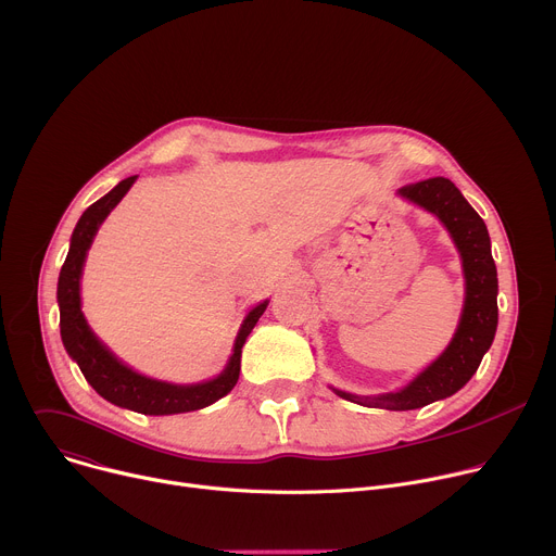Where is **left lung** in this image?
<instances>
[{
    "instance_id": "1",
    "label": "left lung",
    "mask_w": 556,
    "mask_h": 556,
    "mask_svg": "<svg viewBox=\"0 0 556 556\" xmlns=\"http://www.w3.org/2000/svg\"><path fill=\"white\" fill-rule=\"evenodd\" d=\"M400 197L434 214L450 231L463 260L465 305L447 349L402 391L357 397L333 389L342 400L384 410L424 408L460 391L478 371L497 329V270L484 220L465 201L456 185L443 176L406 185Z\"/></svg>"
}]
</instances>
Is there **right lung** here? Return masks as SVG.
I'll list each match as a JSON object with an SVG mask.
<instances>
[{
    "mask_svg": "<svg viewBox=\"0 0 556 556\" xmlns=\"http://www.w3.org/2000/svg\"><path fill=\"white\" fill-rule=\"evenodd\" d=\"M137 176H128L122 182H117L115 188L96 201L78 220L72 242H70V253L67 260L61 268L59 275V307H61V338L63 344L70 353L72 359L80 366V371L85 380L93 387V391L104 397L106 402L128 408L141 415H178V413H190V410H201L205 406H212L231 389L238 384L240 378V357H242V346L253 331L255 323L268 307V301H262L255 305L236 338L233 353L225 366V371L207 382L199 384H169V382H159L152 378H146L137 371H132L130 366L119 362L91 331V327L85 320V314L80 309V277H83V266L87 251L104 223V218L111 214V210L124 199V194L130 190V185L135 182Z\"/></svg>",
    "mask_w": 556,
    "mask_h": 556,
    "instance_id": "add662e5",
    "label": "right lung"
}]
</instances>
